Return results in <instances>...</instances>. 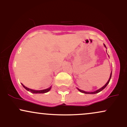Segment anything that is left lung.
Returning <instances> with one entry per match:
<instances>
[{"mask_svg":"<svg viewBox=\"0 0 127 127\" xmlns=\"http://www.w3.org/2000/svg\"><path fill=\"white\" fill-rule=\"evenodd\" d=\"M104 46H105V45H104ZM105 47H106V46H105ZM111 76H112V73H111V74H110V78H109V81H107V82L106 83V84H105V85H104V86H103V87H102V88H101L100 89H99V90H97V91H94V92H91V93H89V92H85V91H83V90H79V89H78V90L80 92H81V93H85V94H96V93H99V92L101 91L102 90H104V89L106 87V86H107V85H108V84L109 83V82H110V78H111Z\"/></svg>","mask_w":127,"mask_h":127,"instance_id":"1","label":"left lung"}]
</instances>
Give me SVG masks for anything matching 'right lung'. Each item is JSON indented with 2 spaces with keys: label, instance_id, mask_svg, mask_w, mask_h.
<instances>
[{
  "label": "right lung",
  "instance_id": "obj_1",
  "mask_svg": "<svg viewBox=\"0 0 127 127\" xmlns=\"http://www.w3.org/2000/svg\"><path fill=\"white\" fill-rule=\"evenodd\" d=\"M22 85H23V87H24V88H25L26 90H27V91H30L32 93H34V94H37V93H47V92H48L49 90H51V87H50L49 88L46 89V90H39V91H37V90H31V89H30V88H27V87H26L25 86L23 85V84H22Z\"/></svg>",
  "mask_w": 127,
  "mask_h": 127
}]
</instances>
